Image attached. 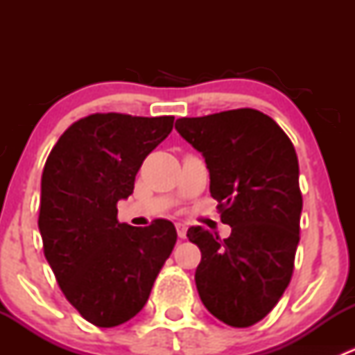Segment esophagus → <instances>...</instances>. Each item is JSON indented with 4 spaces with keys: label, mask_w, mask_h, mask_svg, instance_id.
I'll return each mask as SVG.
<instances>
[{
    "label": "esophagus",
    "mask_w": 355,
    "mask_h": 355,
    "mask_svg": "<svg viewBox=\"0 0 355 355\" xmlns=\"http://www.w3.org/2000/svg\"><path fill=\"white\" fill-rule=\"evenodd\" d=\"M177 234L180 239H185V235H187V227H185L184 223H177Z\"/></svg>",
    "instance_id": "34e87169"
}]
</instances>
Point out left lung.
<instances>
[{"mask_svg": "<svg viewBox=\"0 0 355 355\" xmlns=\"http://www.w3.org/2000/svg\"><path fill=\"white\" fill-rule=\"evenodd\" d=\"M175 128L202 153L211 196L232 227L223 241L202 227L187 230L200 249L199 297L225 324L252 327L293 273L302 211L295 149L273 118L252 108L178 118Z\"/></svg>", "mask_w": 355, "mask_h": 355, "instance_id": "obj_1", "label": "left lung"}]
</instances>
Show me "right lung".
Wrapping results in <instances>:
<instances>
[{
    "label": "right lung",
    "mask_w": 355,
    "mask_h": 355,
    "mask_svg": "<svg viewBox=\"0 0 355 355\" xmlns=\"http://www.w3.org/2000/svg\"><path fill=\"white\" fill-rule=\"evenodd\" d=\"M175 116L94 113L63 132L41 178L39 232L68 302L89 323L111 328L146 306L177 242L168 220L120 223L116 204L134 192L146 156L168 137Z\"/></svg>",
    "instance_id": "add662e5"
}]
</instances>
